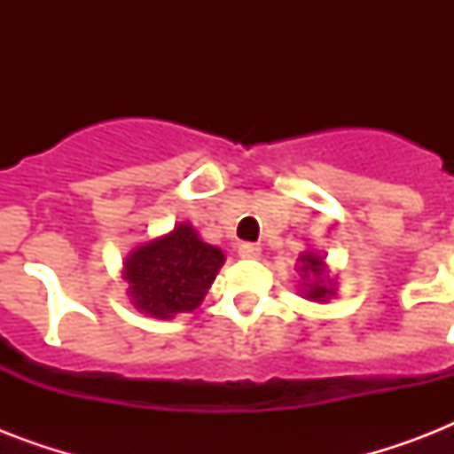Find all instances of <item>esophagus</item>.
<instances>
[{
	"label": "esophagus",
	"mask_w": 454,
	"mask_h": 454,
	"mask_svg": "<svg viewBox=\"0 0 454 454\" xmlns=\"http://www.w3.org/2000/svg\"><path fill=\"white\" fill-rule=\"evenodd\" d=\"M238 254H240L242 259H259V256H262V247H259V245H249V242H245V245L238 247Z\"/></svg>",
	"instance_id": "34e87169"
}]
</instances>
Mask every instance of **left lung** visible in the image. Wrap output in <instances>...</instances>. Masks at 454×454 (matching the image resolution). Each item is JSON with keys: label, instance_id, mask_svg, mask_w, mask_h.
<instances>
[{"label": "left lung", "instance_id": "8db88e82", "mask_svg": "<svg viewBox=\"0 0 454 454\" xmlns=\"http://www.w3.org/2000/svg\"><path fill=\"white\" fill-rule=\"evenodd\" d=\"M294 270L301 278L299 294L303 299L325 303L327 299L337 297V280H334V276H330V266L325 262V254H317L310 249L303 252V254H299Z\"/></svg>", "mask_w": 454, "mask_h": 454}]
</instances>
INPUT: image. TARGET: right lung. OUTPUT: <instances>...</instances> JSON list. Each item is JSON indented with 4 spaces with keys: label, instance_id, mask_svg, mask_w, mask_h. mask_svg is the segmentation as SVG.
I'll use <instances>...</instances> for the list:
<instances>
[{
    "label": "right lung",
    "instance_id": "right-lung-1",
    "mask_svg": "<svg viewBox=\"0 0 454 454\" xmlns=\"http://www.w3.org/2000/svg\"><path fill=\"white\" fill-rule=\"evenodd\" d=\"M223 262L221 247L205 242L198 228L181 221L169 233L131 249L122 262V278L134 309L167 320L198 309Z\"/></svg>",
    "mask_w": 454,
    "mask_h": 454
}]
</instances>
